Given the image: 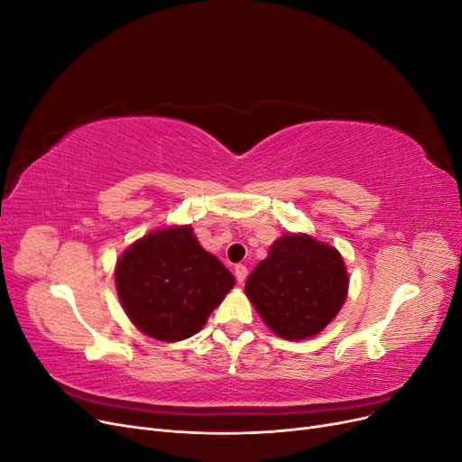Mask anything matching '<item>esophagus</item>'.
<instances>
[{
  "mask_svg": "<svg viewBox=\"0 0 462 462\" xmlns=\"http://www.w3.org/2000/svg\"><path fill=\"white\" fill-rule=\"evenodd\" d=\"M246 275H248L246 265L236 263V265H235V277H236V282H239V285H243V283L246 282Z\"/></svg>",
  "mask_w": 462,
  "mask_h": 462,
  "instance_id": "obj_1",
  "label": "esophagus"
}]
</instances>
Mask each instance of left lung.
<instances>
[{
    "mask_svg": "<svg viewBox=\"0 0 462 462\" xmlns=\"http://www.w3.org/2000/svg\"><path fill=\"white\" fill-rule=\"evenodd\" d=\"M348 277L341 254L309 235H285L246 279L245 291L279 337L309 339L337 316Z\"/></svg>",
    "mask_w": 462,
    "mask_h": 462,
    "instance_id": "1",
    "label": "left lung"
}]
</instances>
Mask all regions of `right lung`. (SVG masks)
I'll return each instance as SVG.
<instances>
[{"label": "right lung", "mask_w": 462, "mask_h": 462, "mask_svg": "<svg viewBox=\"0 0 462 462\" xmlns=\"http://www.w3.org/2000/svg\"><path fill=\"white\" fill-rule=\"evenodd\" d=\"M116 285L133 324L153 339L173 343L202 329L235 277L185 226L153 231L125 250Z\"/></svg>", "instance_id": "right-lung-1"}]
</instances>
